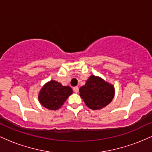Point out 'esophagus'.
Returning a JSON list of instances; mask_svg holds the SVG:
<instances>
[{
  "label": "esophagus",
  "mask_w": 152,
  "mask_h": 152,
  "mask_svg": "<svg viewBox=\"0 0 152 152\" xmlns=\"http://www.w3.org/2000/svg\"><path fill=\"white\" fill-rule=\"evenodd\" d=\"M73 89H74V91L75 92V93H78V86L74 87V88H73Z\"/></svg>",
  "instance_id": "34e87169"
}]
</instances>
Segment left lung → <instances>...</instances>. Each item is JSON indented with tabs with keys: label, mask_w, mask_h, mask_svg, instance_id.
I'll list each match as a JSON object with an SVG mask.
<instances>
[{
	"label": "left lung",
	"mask_w": 152,
	"mask_h": 152,
	"mask_svg": "<svg viewBox=\"0 0 152 152\" xmlns=\"http://www.w3.org/2000/svg\"><path fill=\"white\" fill-rule=\"evenodd\" d=\"M80 96L86 105L92 110L105 107L114 99L115 90L111 83L99 76L91 75L85 85L79 88Z\"/></svg>",
	"instance_id": "8db88e82"
}]
</instances>
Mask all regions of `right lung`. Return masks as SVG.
Returning <instances> with one entry per match:
<instances>
[{
    "instance_id": "add662e5",
    "label": "right lung",
    "mask_w": 152,
    "mask_h": 152,
    "mask_svg": "<svg viewBox=\"0 0 152 152\" xmlns=\"http://www.w3.org/2000/svg\"><path fill=\"white\" fill-rule=\"evenodd\" d=\"M73 93L70 86H64L58 81L47 82L38 94V101L43 106L49 110H58Z\"/></svg>"
}]
</instances>
